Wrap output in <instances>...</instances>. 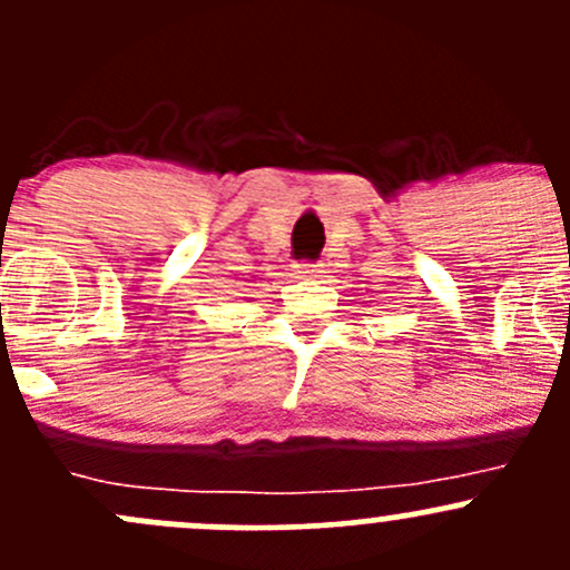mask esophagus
Segmentation results:
<instances>
[{
  "label": "esophagus",
  "mask_w": 570,
  "mask_h": 570,
  "mask_svg": "<svg viewBox=\"0 0 570 570\" xmlns=\"http://www.w3.org/2000/svg\"><path fill=\"white\" fill-rule=\"evenodd\" d=\"M295 275H297V278H311V275H316V269L311 265H297Z\"/></svg>",
  "instance_id": "esophagus-1"
}]
</instances>
